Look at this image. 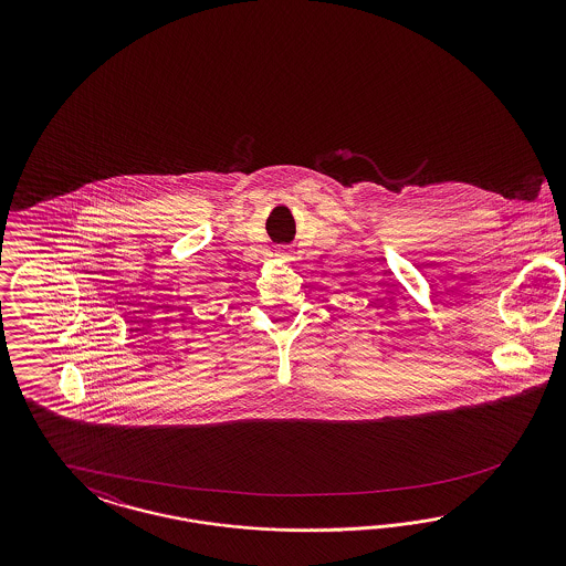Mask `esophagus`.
<instances>
[{
    "label": "esophagus",
    "instance_id": "34e87169",
    "mask_svg": "<svg viewBox=\"0 0 566 566\" xmlns=\"http://www.w3.org/2000/svg\"><path fill=\"white\" fill-rule=\"evenodd\" d=\"M280 253H282V255H289V251H280Z\"/></svg>",
    "mask_w": 566,
    "mask_h": 566
}]
</instances>
